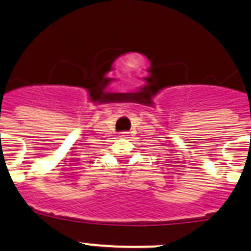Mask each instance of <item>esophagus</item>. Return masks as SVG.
Returning <instances> with one entry per match:
<instances>
[{"instance_id": "1", "label": "esophagus", "mask_w": 251, "mask_h": 251, "mask_svg": "<svg viewBox=\"0 0 251 251\" xmlns=\"http://www.w3.org/2000/svg\"><path fill=\"white\" fill-rule=\"evenodd\" d=\"M120 137H123V138H127V137H128V132H121Z\"/></svg>"}]
</instances>
